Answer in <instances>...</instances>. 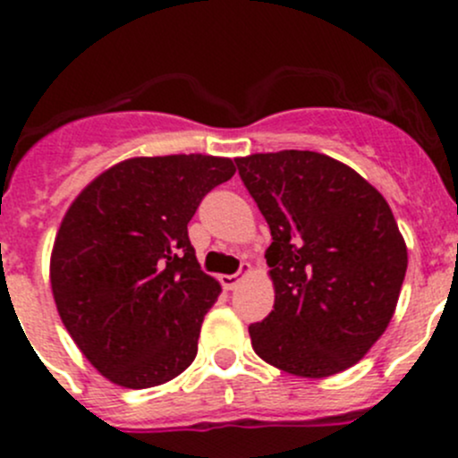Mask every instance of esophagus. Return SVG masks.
<instances>
[{
  "label": "esophagus",
  "mask_w": 458,
  "mask_h": 458,
  "mask_svg": "<svg viewBox=\"0 0 458 458\" xmlns=\"http://www.w3.org/2000/svg\"><path fill=\"white\" fill-rule=\"evenodd\" d=\"M252 272L250 263H242V267H239L237 275H221V285H224L225 290H234L239 285V281L243 279V276H248Z\"/></svg>",
  "instance_id": "34e87169"
}]
</instances>
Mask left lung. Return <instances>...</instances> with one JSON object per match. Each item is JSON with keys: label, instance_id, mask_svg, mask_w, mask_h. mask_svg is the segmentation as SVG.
<instances>
[{"label": "left lung", "instance_id": "obj_1", "mask_svg": "<svg viewBox=\"0 0 458 458\" xmlns=\"http://www.w3.org/2000/svg\"><path fill=\"white\" fill-rule=\"evenodd\" d=\"M243 186L270 225L275 310L248 327L259 357L323 378L366 357L394 315L408 248L381 192L312 150L239 157Z\"/></svg>", "mask_w": 458, "mask_h": 458}]
</instances>
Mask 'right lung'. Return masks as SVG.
I'll return each mask as SVG.
<instances>
[{"instance_id": "add662e5", "label": "right lung", "mask_w": 458, "mask_h": 458, "mask_svg": "<svg viewBox=\"0 0 458 458\" xmlns=\"http://www.w3.org/2000/svg\"><path fill=\"white\" fill-rule=\"evenodd\" d=\"M234 170L225 157H135L92 179L64 215L50 255L53 297L108 381L143 390L195 361L221 285L201 270L188 221Z\"/></svg>"}]
</instances>
